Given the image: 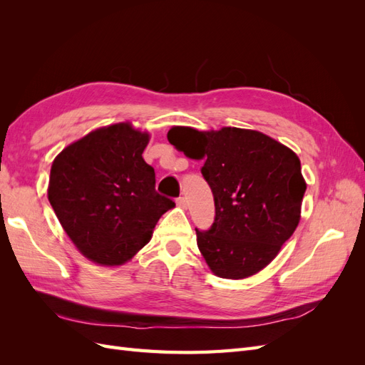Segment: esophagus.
Masks as SVG:
<instances>
[{
    "label": "esophagus",
    "instance_id": "1",
    "mask_svg": "<svg viewBox=\"0 0 365 365\" xmlns=\"http://www.w3.org/2000/svg\"><path fill=\"white\" fill-rule=\"evenodd\" d=\"M176 204H178L182 208H185L187 207V197L185 196H180L178 200H176Z\"/></svg>",
    "mask_w": 365,
    "mask_h": 365
}]
</instances>
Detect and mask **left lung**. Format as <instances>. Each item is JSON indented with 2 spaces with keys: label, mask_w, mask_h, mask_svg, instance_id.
I'll return each mask as SVG.
<instances>
[{
  "label": "left lung",
  "mask_w": 365,
  "mask_h": 365,
  "mask_svg": "<svg viewBox=\"0 0 365 365\" xmlns=\"http://www.w3.org/2000/svg\"><path fill=\"white\" fill-rule=\"evenodd\" d=\"M170 145L202 160L215 222L196 230L197 248L217 277L245 279L277 256L300 220L306 182L295 153L257 130L200 132L175 126Z\"/></svg>",
  "instance_id": "obj_1"
}]
</instances>
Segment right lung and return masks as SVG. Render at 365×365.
<instances>
[{"instance_id": "add662e5", "label": "right lung", "mask_w": 365, "mask_h": 365, "mask_svg": "<svg viewBox=\"0 0 365 365\" xmlns=\"http://www.w3.org/2000/svg\"><path fill=\"white\" fill-rule=\"evenodd\" d=\"M148 143V132L117 123L77 140L51 164L48 201L77 250L98 264L130 260L175 207L141 157Z\"/></svg>"}]
</instances>
